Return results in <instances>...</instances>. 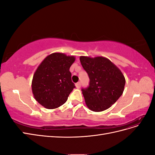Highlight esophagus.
Returning <instances> with one entry per match:
<instances>
[{
    "mask_svg": "<svg viewBox=\"0 0 155 155\" xmlns=\"http://www.w3.org/2000/svg\"><path fill=\"white\" fill-rule=\"evenodd\" d=\"M76 88H79L81 87V83H80V82H78V83H76Z\"/></svg>",
    "mask_w": 155,
    "mask_h": 155,
    "instance_id": "esophagus-1",
    "label": "esophagus"
}]
</instances>
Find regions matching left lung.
I'll return each mask as SVG.
<instances>
[{
  "label": "left lung",
  "instance_id": "obj_1",
  "mask_svg": "<svg viewBox=\"0 0 155 155\" xmlns=\"http://www.w3.org/2000/svg\"><path fill=\"white\" fill-rule=\"evenodd\" d=\"M79 59L90 79L89 86L81 89L87 106L94 112L109 109L122 95L125 84L124 74L106 58L81 56Z\"/></svg>",
  "mask_w": 155,
  "mask_h": 155
}]
</instances>
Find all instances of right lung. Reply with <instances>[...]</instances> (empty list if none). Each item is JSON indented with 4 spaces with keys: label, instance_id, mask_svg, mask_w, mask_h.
Listing matches in <instances>:
<instances>
[{
    "label": "right lung",
    "instance_id": "obj_1",
    "mask_svg": "<svg viewBox=\"0 0 155 155\" xmlns=\"http://www.w3.org/2000/svg\"><path fill=\"white\" fill-rule=\"evenodd\" d=\"M75 59L73 55L53 53L37 67L33 77L31 89L35 99L42 106L54 109L67 101L76 87L69 70Z\"/></svg>",
    "mask_w": 155,
    "mask_h": 155
}]
</instances>
